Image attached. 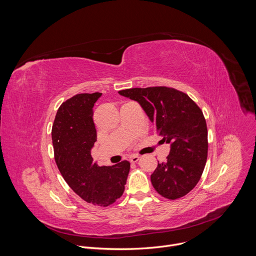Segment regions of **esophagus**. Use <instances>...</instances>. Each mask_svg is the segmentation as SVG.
<instances>
[{
    "instance_id": "obj_1",
    "label": "esophagus",
    "mask_w": 256,
    "mask_h": 256,
    "mask_svg": "<svg viewBox=\"0 0 256 256\" xmlns=\"http://www.w3.org/2000/svg\"><path fill=\"white\" fill-rule=\"evenodd\" d=\"M138 160H140V157L138 155H132V156L130 157V161L132 163H136Z\"/></svg>"
}]
</instances>
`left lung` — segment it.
<instances>
[{"mask_svg":"<svg viewBox=\"0 0 256 256\" xmlns=\"http://www.w3.org/2000/svg\"><path fill=\"white\" fill-rule=\"evenodd\" d=\"M118 93L138 101L162 140L170 144L167 160L158 163L151 175L154 188L168 200L186 196L200 181L208 158V128L202 109L188 94L164 86Z\"/></svg>","mask_w":256,"mask_h":256,"instance_id":"1","label":"left lung"}]
</instances>
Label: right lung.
<instances>
[{"label": "right lung", "mask_w": 256, "mask_h": 256, "mask_svg": "<svg viewBox=\"0 0 256 256\" xmlns=\"http://www.w3.org/2000/svg\"><path fill=\"white\" fill-rule=\"evenodd\" d=\"M102 93L72 96L58 109L52 138L56 166L68 186L85 202L108 206L120 198L126 184L130 164L98 166L91 149L97 140L93 106Z\"/></svg>", "instance_id": "1"}]
</instances>
